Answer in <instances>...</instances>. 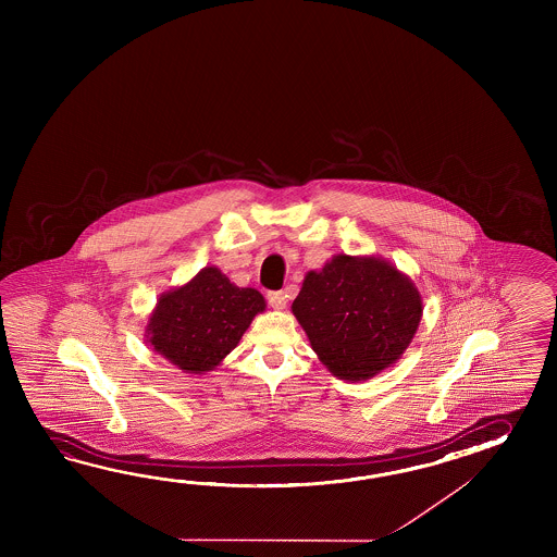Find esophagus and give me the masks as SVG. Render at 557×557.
I'll return each instance as SVG.
<instances>
[{
  "mask_svg": "<svg viewBox=\"0 0 557 557\" xmlns=\"http://www.w3.org/2000/svg\"><path fill=\"white\" fill-rule=\"evenodd\" d=\"M269 305L274 308V310H284L286 308V302H288V295L284 293V290H276V293H269Z\"/></svg>",
  "mask_w": 557,
  "mask_h": 557,
  "instance_id": "obj_1",
  "label": "esophagus"
}]
</instances>
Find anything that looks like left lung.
<instances>
[{"label": "left lung", "mask_w": 557, "mask_h": 557, "mask_svg": "<svg viewBox=\"0 0 557 557\" xmlns=\"http://www.w3.org/2000/svg\"><path fill=\"white\" fill-rule=\"evenodd\" d=\"M422 310L414 281L374 255H334L320 271H308L293 302L320 362L350 382L396 364L414 338Z\"/></svg>", "instance_id": "1"}]
</instances>
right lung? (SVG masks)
<instances>
[{
    "label": "right lung",
    "instance_id": "1",
    "mask_svg": "<svg viewBox=\"0 0 557 557\" xmlns=\"http://www.w3.org/2000/svg\"><path fill=\"white\" fill-rule=\"evenodd\" d=\"M264 308L267 300L257 288H240L216 267H205L189 283L159 296L145 338L173 367L205 374L237 348Z\"/></svg>",
    "mask_w": 557,
    "mask_h": 557
}]
</instances>
